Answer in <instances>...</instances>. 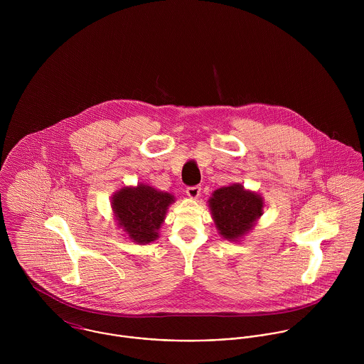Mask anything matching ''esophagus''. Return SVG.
Returning a JSON list of instances; mask_svg holds the SVG:
<instances>
[{"label":"esophagus","mask_w":364,"mask_h":364,"mask_svg":"<svg viewBox=\"0 0 364 364\" xmlns=\"http://www.w3.org/2000/svg\"><path fill=\"white\" fill-rule=\"evenodd\" d=\"M202 192V188L199 185H195V186H188L186 188V195L192 199H196Z\"/></svg>","instance_id":"esophagus-1"}]
</instances>
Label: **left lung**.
<instances>
[{"label":"left lung","mask_w":364,"mask_h":364,"mask_svg":"<svg viewBox=\"0 0 364 364\" xmlns=\"http://www.w3.org/2000/svg\"><path fill=\"white\" fill-rule=\"evenodd\" d=\"M263 202L257 193L244 191L241 185L220 188L210 199V208L220 234L227 240H238L248 232L262 214Z\"/></svg>","instance_id":"1"}]
</instances>
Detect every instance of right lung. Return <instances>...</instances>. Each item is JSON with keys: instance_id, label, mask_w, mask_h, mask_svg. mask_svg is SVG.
<instances>
[{"instance_id": "add662e5", "label": "right lung", "mask_w": 364, "mask_h": 364, "mask_svg": "<svg viewBox=\"0 0 364 364\" xmlns=\"http://www.w3.org/2000/svg\"><path fill=\"white\" fill-rule=\"evenodd\" d=\"M172 202V195L139 185L117 192L113 196L112 208L119 225L124 228L130 240L137 244H149L158 237L166 208Z\"/></svg>"}]
</instances>
